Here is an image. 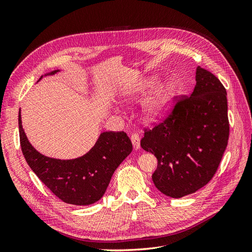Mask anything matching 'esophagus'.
Returning a JSON list of instances; mask_svg holds the SVG:
<instances>
[{"label":"esophagus","instance_id":"1","mask_svg":"<svg viewBox=\"0 0 252 252\" xmlns=\"http://www.w3.org/2000/svg\"><path fill=\"white\" fill-rule=\"evenodd\" d=\"M131 142H132V146L134 150H139L141 147V139L138 134H132L131 135Z\"/></svg>","mask_w":252,"mask_h":252}]
</instances>
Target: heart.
<instances>
[{"instance_id": "obj_1", "label": "heart", "mask_w": 252, "mask_h": 252, "mask_svg": "<svg viewBox=\"0 0 252 252\" xmlns=\"http://www.w3.org/2000/svg\"><path fill=\"white\" fill-rule=\"evenodd\" d=\"M157 77L144 79L138 85L126 90L123 94V101L126 103L138 102L148 94L156 85ZM143 101L141 105L142 120L147 124H157L167 118L173 108L175 98L179 94L178 84L174 81L167 80L157 84Z\"/></svg>"}]
</instances>
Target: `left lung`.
Here are the masks:
<instances>
[{
  "label": "left lung",
  "mask_w": 252,
  "mask_h": 252,
  "mask_svg": "<svg viewBox=\"0 0 252 252\" xmlns=\"http://www.w3.org/2000/svg\"><path fill=\"white\" fill-rule=\"evenodd\" d=\"M195 82L191 95L141 140L142 148L158 158L152 174L156 187L174 199L197 191L212 179L229 136L222 83L201 67L195 69Z\"/></svg>",
  "instance_id": "1"
}]
</instances>
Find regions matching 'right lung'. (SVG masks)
<instances>
[{"label":"right lung","instance_id":"add662e5","mask_svg":"<svg viewBox=\"0 0 252 252\" xmlns=\"http://www.w3.org/2000/svg\"><path fill=\"white\" fill-rule=\"evenodd\" d=\"M60 70L44 74L39 81ZM19 129L21 147L27 164L51 192L67 204L86 206L100 200L113 172L132 151L131 141L125 132L104 131L98 135L94 146L82 157L55 158L42 155L29 142L23 129L21 109Z\"/></svg>","mask_w":252,"mask_h":252}]
</instances>
